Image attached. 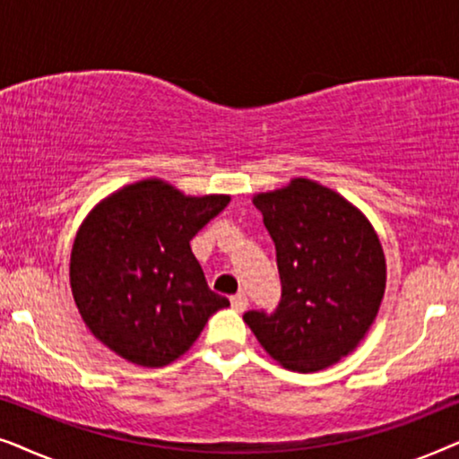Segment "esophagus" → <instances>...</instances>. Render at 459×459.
Listing matches in <instances>:
<instances>
[{
	"instance_id": "1",
	"label": "esophagus",
	"mask_w": 459,
	"mask_h": 459,
	"mask_svg": "<svg viewBox=\"0 0 459 459\" xmlns=\"http://www.w3.org/2000/svg\"><path fill=\"white\" fill-rule=\"evenodd\" d=\"M231 307H234L236 311H244V309H247V307H248L247 294H244V292L234 294V297H231Z\"/></svg>"
}]
</instances>
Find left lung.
Segmentation results:
<instances>
[{"label": "left lung", "mask_w": 459, "mask_h": 459, "mask_svg": "<svg viewBox=\"0 0 459 459\" xmlns=\"http://www.w3.org/2000/svg\"><path fill=\"white\" fill-rule=\"evenodd\" d=\"M275 244L281 299L247 311L261 347L294 372L349 355L378 316L386 263L372 223L330 187L297 178L253 198Z\"/></svg>", "instance_id": "1"}]
</instances>
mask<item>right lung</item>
Masks as SVG:
<instances>
[{"mask_svg": "<svg viewBox=\"0 0 459 459\" xmlns=\"http://www.w3.org/2000/svg\"><path fill=\"white\" fill-rule=\"evenodd\" d=\"M230 196H186L162 179L125 186L93 209L74 238L71 288L83 322L118 357L162 368L184 355L212 313V292L190 240Z\"/></svg>", "mask_w": 459, "mask_h": 459, "instance_id": "obj_1", "label": "right lung"}]
</instances>
